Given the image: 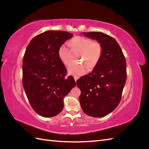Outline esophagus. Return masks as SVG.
<instances>
[{
    "instance_id": "34e87169",
    "label": "esophagus",
    "mask_w": 149,
    "mask_h": 149,
    "mask_svg": "<svg viewBox=\"0 0 149 149\" xmlns=\"http://www.w3.org/2000/svg\"><path fill=\"white\" fill-rule=\"evenodd\" d=\"M74 81H76L78 79H79V76H74Z\"/></svg>"
}]
</instances>
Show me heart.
I'll use <instances>...</instances> for the list:
<instances>
[{
    "instance_id": "obj_1",
    "label": "heart",
    "mask_w": 149,
    "mask_h": 149,
    "mask_svg": "<svg viewBox=\"0 0 149 149\" xmlns=\"http://www.w3.org/2000/svg\"><path fill=\"white\" fill-rule=\"evenodd\" d=\"M73 49L80 52L78 59L83 63H72L68 68V73L73 75H82L87 68L92 70L100 62L102 54V47L97 41L92 42L89 38L77 36L71 41ZM58 55L60 60L66 65L70 61V51L66 43L61 45L58 49Z\"/></svg>"
}]
</instances>
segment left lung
Instances as JSON below:
<instances>
[{
  "label": "left lung",
  "instance_id": "1",
  "mask_svg": "<svg viewBox=\"0 0 149 149\" xmlns=\"http://www.w3.org/2000/svg\"><path fill=\"white\" fill-rule=\"evenodd\" d=\"M102 47L100 62L91 73L76 81L81 90L79 102L86 114L102 118L113 111L120 101L125 83L126 62L116 40L99 31L82 33Z\"/></svg>",
  "mask_w": 149,
  "mask_h": 149
}]
</instances>
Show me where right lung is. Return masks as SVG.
Segmentation results:
<instances>
[{
    "mask_svg": "<svg viewBox=\"0 0 149 149\" xmlns=\"http://www.w3.org/2000/svg\"><path fill=\"white\" fill-rule=\"evenodd\" d=\"M73 36L65 31H46L35 37L26 48L23 86L31 107L44 118L60 113L65 97L76 85L73 76L65 77L67 70L58 55V48Z\"/></svg>",
    "mask_w": 149,
    "mask_h": 149,
    "instance_id": "1",
    "label": "right lung"
}]
</instances>
